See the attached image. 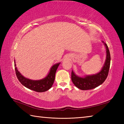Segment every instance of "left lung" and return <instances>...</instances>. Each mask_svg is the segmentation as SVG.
<instances>
[{"instance_id": "obj_1", "label": "left lung", "mask_w": 124, "mask_h": 124, "mask_svg": "<svg viewBox=\"0 0 124 124\" xmlns=\"http://www.w3.org/2000/svg\"><path fill=\"white\" fill-rule=\"evenodd\" d=\"M106 47V58L102 70L97 73L92 75H87L83 77L78 76L72 70L71 79L74 85L82 90L93 89L101 85L108 76L110 63V54L107 44L102 41Z\"/></svg>"}]
</instances>
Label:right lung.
Wrapping results in <instances>:
<instances>
[{
	"label": "right lung",
	"instance_id": "1",
	"mask_svg": "<svg viewBox=\"0 0 124 124\" xmlns=\"http://www.w3.org/2000/svg\"><path fill=\"white\" fill-rule=\"evenodd\" d=\"M14 61L16 74L20 82L24 86L28 88V89L38 92H43L47 91L52 87L54 82V78H55L56 70H57L58 67L60 64V63H57L54 64L50 68L48 74L44 78L40 80H34L26 78L23 76L18 70L17 68L16 67V65L15 63V60Z\"/></svg>",
	"mask_w": 124,
	"mask_h": 124
}]
</instances>
